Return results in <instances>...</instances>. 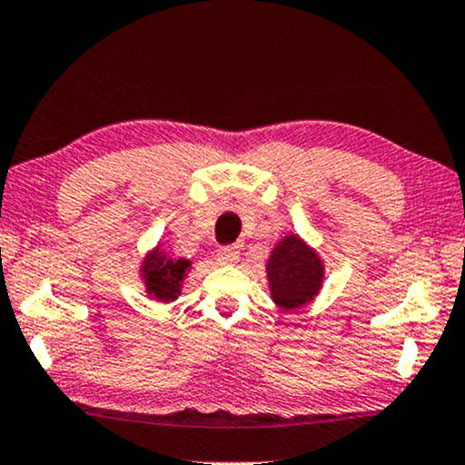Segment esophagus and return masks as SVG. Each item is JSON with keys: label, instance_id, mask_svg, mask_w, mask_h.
<instances>
[{"label": "esophagus", "instance_id": "esophagus-1", "mask_svg": "<svg viewBox=\"0 0 465 465\" xmlns=\"http://www.w3.org/2000/svg\"><path fill=\"white\" fill-rule=\"evenodd\" d=\"M216 259H219L223 265L238 263V259H240L238 246H221V249L216 251Z\"/></svg>", "mask_w": 465, "mask_h": 465}]
</instances>
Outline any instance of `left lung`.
<instances>
[{
  "label": "left lung",
  "instance_id": "1",
  "mask_svg": "<svg viewBox=\"0 0 465 465\" xmlns=\"http://www.w3.org/2000/svg\"><path fill=\"white\" fill-rule=\"evenodd\" d=\"M272 302L281 311L311 304L325 281V263L317 251L297 233H287L265 262Z\"/></svg>",
  "mask_w": 465,
  "mask_h": 465
}]
</instances>
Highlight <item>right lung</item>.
Here are the masks:
<instances>
[{
    "label": "right lung",
    "instance_id": "obj_1",
    "mask_svg": "<svg viewBox=\"0 0 465 465\" xmlns=\"http://www.w3.org/2000/svg\"><path fill=\"white\" fill-rule=\"evenodd\" d=\"M191 265L193 263L189 259H174L163 251L161 242H157V246H153L140 262L138 274L142 287L151 300L170 304L183 293V282L191 272Z\"/></svg>",
    "mask_w": 465,
    "mask_h": 465
}]
</instances>
